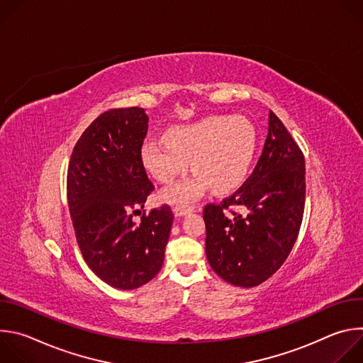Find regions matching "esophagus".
<instances>
[{"mask_svg": "<svg viewBox=\"0 0 363 363\" xmlns=\"http://www.w3.org/2000/svg\"><path fill=\"white\" fill-rule=\"evenodd\" d=\"M192 211V208H189V206H181V205H177L174 206V214L177 217H182V216H186Z\"/></svg>", "mask_w": 363, "mask_h": 363, "instance_id": "obj_1", "label": "esophagus"}]
</instances>
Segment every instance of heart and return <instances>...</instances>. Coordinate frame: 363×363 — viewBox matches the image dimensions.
Listing matches in <instances>:
<instances>
[{
  "instance_id": "b5f03b06",
  "label": "heart",
  "mask_w": 363,
  "mask_h": 363,
  "mask_svg": "<svg viewBox=\"0 0 363 363\" xmlns=\"http://www.w3.org/2000/svg\"><path fill=\"white\" fill-rule=\"evenodd\" d=\"M166 138H149L140 146V162L155 179L169 182L185 172L192 160L196 171L165 189L162 202L186 206L211 186L225 192L238 186L254 160L257 132L242 116H210L172 128Z\"/></svg>"
}]
</instances>
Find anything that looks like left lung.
<instances>
[{"instance_id":"8db88e82","label":"left lung","mask_w":363,"mask_h":363,"mask_svg":"<svg viewBox=\"0 0 363 363\" xmlns=\"http://www.w3.org/2000/svg\"><path fill=\"white\" fill-rule=\"evenodd\" d=\"M304 174L301 149L270 112L267 139L252 174L221 203L203 206L205 252L221 279L254 287L281 267L303 220ZM235 206L245 210L242 216L232 211Z\"/></svg>"}]
</instances>
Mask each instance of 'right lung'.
Returning a JSON list of instances; mask_svg holds the SVG:
<instances>
[{
  "mask_svg": "<svg viewBox=\"0 0 363 363\" xmlns=\"http://www.w3.org/2000/svg\"><path fill=\"white\" fill-rule=\"evenodd\" d=\"M147 121L142 108L103 112L77 140L67 169L69 208L84 262L121 290L160 273L174 221L167 203L133 221L155 189L140 162Z\"/></svg>",
  "mask_w": 363,
  "mask_h": 363,
  "instance_id": "1",
  "label": "right lung"
}]
</instances>
